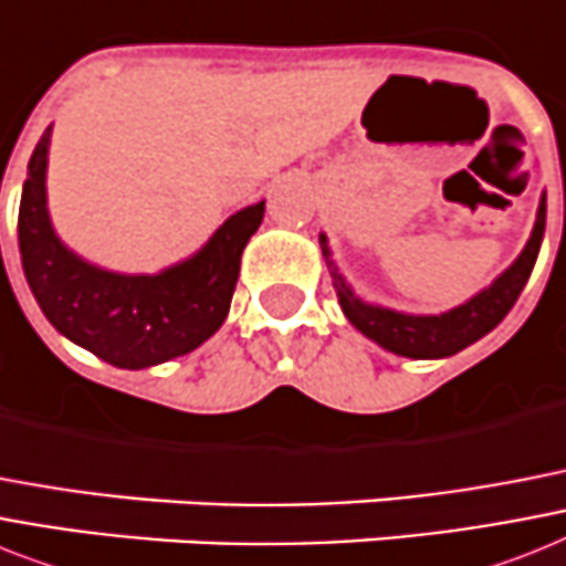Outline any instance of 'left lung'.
Wrapping results in <instances>:
<instances>
[{"label": "left lung", "mask_w": 566, "mask_h": 566, "mask_svg": "<svg viewBox=\"0 0 566 566\" xmlns=\"http://www.w3.org/2000/svg\"><path fill=\"white\" fill-rule=\"evenodd\" d=\"M544 229L546 195L541 197L535 227H532V235L521 255L489 287H482L468 302L442 311V314H403L395 307L371 305V302L357 296L355 287L346 282V275L339 273L325 232H319V247H323V259L328 264L331 279H334L339 307L363 337L375 339L380 348H387L392 355L412 357V360H439V357L457 355L503 323V316L512 311V305L530 282L537 252H541V241H544Z\"/></svg>", "instance_id": "8db88e82"}]
</instances>
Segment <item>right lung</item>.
Returning a JSON list of instances; mask_svg holds the SVG:
<instances>
[{
  "mask_svg": "<svg viewBox=\"0 0 566 566\" xmlns=\"http://www.w3.org/2000/svg\"><path fill=\"white\" fill-rule=\"evenodd\" d=\"M52 127L36 142L22 182L20 255L45 319L118 369H148L195 352L223 325L243 247L264 220V200L235 211L188 259L159 273H116L81 259L54 232L45 195Z\"/></svg>",
  "mask_w": 566,
  "mask_h": 566,
  "instance_id": "add662e5",
  "label": "right lung"
}]
</instances>
